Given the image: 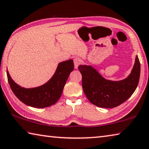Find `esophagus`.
Returning <instances> with one entry per match:
<instances>
[{"label":"esophagus","instance_id":"1","mask_svg":"<svg viewBox=\"0 0 149 149\" xmlns=\"http://www.w3.org/2000/svg\"><path fill=\"white\" fill-rule=\"evenodd\" d=\"M81 59L79 58H74V66H75V68H77L78 66H79L81 64Z\"/></svg>","mask_w":149,"mask_h":149}]
</instances>
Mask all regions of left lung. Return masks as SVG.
I'll return each mask as SVG.
<instances>
[{
	"mask_svg": "<svg viewBox=\"0 0 149 149\" xmlns=\"http://www.w3.org/2000/svg\"><path fill=\"white\" fill-rule=\"evenodd\" d=\"M82 75V86L86 98L100 107L113 108L126 101L136 91L140 77V62H136L129 76L118 81H112L102 77L91 66H78Z\"/></svg>",
	"mask_w": 149,
	"mask_h": 149,
	"instance_id": "8db88e82",
	"label": "left lung"
}]
</instances>
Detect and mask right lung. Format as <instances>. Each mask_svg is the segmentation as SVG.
Segmentation results:
<instances>
[{
    "label": "right lung",
    "mask_w": 149,
    "mask_h": 149,
    "mask_svg": "<svg viewBox=\"0 0 149 149\" xmlns=\"http://www.w3.org/2000/svg\"><path fill=\"white\" fill-rule=\"evenodd\" d=\"M74 61L71 59L59 63L53 76L40 86L32 88L21 87L16 84L7 73L10 88L16 97L24 104L36 108L51 106L58 100L70 72L74 70Z\"/></svg>",
    "instance_id": "add662e5"
}]
</instances>
